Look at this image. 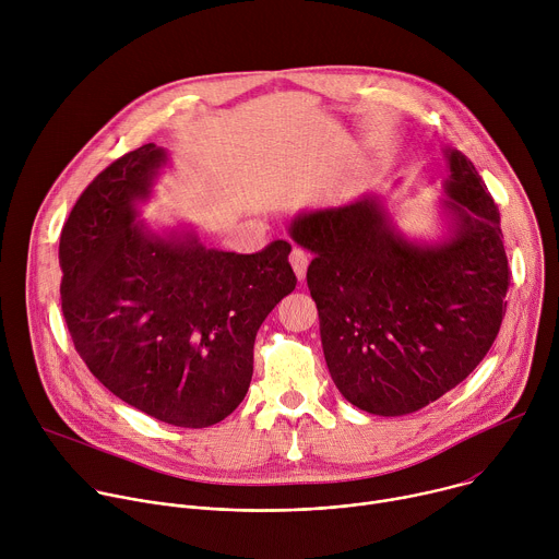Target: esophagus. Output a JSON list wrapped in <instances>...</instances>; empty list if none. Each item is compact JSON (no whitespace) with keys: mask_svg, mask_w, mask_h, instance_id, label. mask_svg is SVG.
Listing matches in <instances>:
<instances>
[{"mask_svg":"<svg viewBox=\"0 0 559 559\" xmlns=\"http://www.w3.org/2000/svg\"><path fill=\"white\" fill-rule=\"evenodd\" d=\"M289 263H292V267H294V274H296V278L298 281H305V274H307V265H309V257H307V252L305 250H292V254H289Z\"/></svg>","mask_w":559,"mask_h":559,"instance_id":"34e87169","label":"esophagus"}]
</instances>
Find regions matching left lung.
<instances>
[{
	"mask_svg": "<svg viewBox=\"0 0 559 559\" xmlns=\"http://www.w3.org/2000/svg\"><path fill=\"white\" fill-rule=\"evenodd\" d=\"M442 156L436 236L403 231L376 190L302 210L287 227L313 254L307 287L332 380L373 416L414 414L460 384L507 311L498 205L460 150L447 145Z\"/></svg>",
	"mask_w": 559,
	"mask_h": 559,
	"instance_id": "1",
	"label": "left lung"
}]
</instances>
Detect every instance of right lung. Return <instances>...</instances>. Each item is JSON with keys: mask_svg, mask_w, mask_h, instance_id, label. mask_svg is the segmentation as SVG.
<instances>
[{"mask_svg": "<svg viewBox=\"0 0 559 559\" xmlns=\"http://www.w3.org/2000/svg\"><path fill=\"white\" fill-rule=\"evenodd\" d=\"M166 168L170 152L145 143L79 197L59 241L61 309L108 391L156 420L201 429L243 403L257 332L296 276L283 238L236 254L205 246L188 223L141 218Z\"/></svg>", "mask_w": 559, "mask_h": 559, "instance_id": "1", "label": "right lung"}]
</instances>
